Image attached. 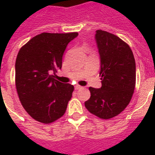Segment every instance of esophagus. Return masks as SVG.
<instances>
[{"instance_id":"esophagus-1","label":"esophagus","mask_w":155,"mask_h":155,"mask_svg":"<svg viewBox=\"0 0 155 155\" xmlns=\"http://www.w3.org/2000/svg\"><path fill=\"white\" fill-rule=\"evenodd\" d=\"M83 87L80 86V85H75V90H80V89H82Z\"/></svg>"}]
</instances>
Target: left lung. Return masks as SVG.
Masks as SVG:
<instances>
[{"label": "left lung", "mask_w": 155, "mask_h": 155, "mask_svg": "<svg viewBox=\"0 0 155 155\" xmlns=\"http://www.w3.org/2000/svg\"><path fill=\"white\" fill-rule=\"evenodd\" d=\"M95 39L102 86L89 87L91 97L84 105L98 117L110 119L120 114L132 98L136 84L135 59L129 45L111 33L97 30Z\"/></svg>", "instance_id": "8db88e82"}]
</instances>
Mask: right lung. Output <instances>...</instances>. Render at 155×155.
I'll list each match as a JSON object with an SVG mask.
<instances>
[{"mask_svg":"<svg viewBox=\"0 0 155 155\" xmlns=\"http://www.w3.org/2000/svg\"><path fill=\"white\" fill-rule=\"evenodd\" d=\"M78 33H42L20 49L15 63L17 92L23 108L39 122L49 124L65 113L74 86L54 79L63 53ZM54 75H52V73Z\"/></svg>","mask_w":155,"mask_h":155,"instance_id":"1","label":"right lung"}]
</instances>
